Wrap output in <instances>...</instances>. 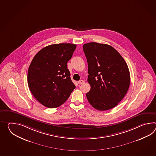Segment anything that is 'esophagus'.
Returning a JSON list of instances; mask_svg holds the SVG:
<instances>
[{"label": "esophagus", "instance_id": "esophagus-1", "mask_svg": "<svg viewBox=\"0 0 156 156\" xmlns=\"http://www.w3.org/2000/svg\"><path fill=\"white\" fill-rule=\"evenodd\" d=\"M84 83V81L83 80H79V81L78 82V83L79 84H82V83Z\"/></svg>", "mask_w": 156, "mask_h": 156}]
</instances>
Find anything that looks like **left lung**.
Listing matches in <instances>:
<instances>
[{"instance_id":"1","label":"left lung","mask_w":156,"mask_h":156,"mask_svg":"<svg viewBox=\"0 0 156 156\" xmlns=\"http://www.w3.org/2000/svg\"><path fill=\"white\" fill-rule=\"evenodd\" d=\"M88 63L87 93L89 103L96 110L105 111L118 105L128 90L130 82L128 66L121 55L110 45L90 42L84 44Z\"/></svg>"}]
</instances>
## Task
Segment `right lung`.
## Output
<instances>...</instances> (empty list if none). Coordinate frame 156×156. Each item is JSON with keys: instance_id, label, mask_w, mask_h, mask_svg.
<instances>
[{"instance_id": "1", "label": "right lung", "mask_w": 156, "mask_h": 156, "mask_svg": "<svg viewBox=\"0 0 156 156\" xmlns=\"http://www.w3.org/2000/svg\"><path fill=\"white\" fill-rule=\"evenodd\" d=\"M76 47L72 44L48 45L32 59L28 71V85L35 98L45 107L61 106L75 89L67 62Z\"/></svg>"}]
</instances>
